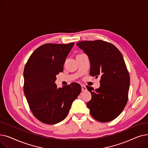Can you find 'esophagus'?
<instances>
[{
	"label": "esophagus",
	"mask_w": 148,
	"mask_h": 148,
	"mask_svg": "<svg viewBox=\"0 0 148 148\" xmlns=\"http://www.w3.org/2000/svg\"><path fill=\"white\" fill-rule=\"evenodd\" d=\"M81 87H82V91H86V90H87L86 87L84 85H83V84H82V85H81Z\"/></svg>",
	"instance_id": "esophagus-1"
}]
</instances>
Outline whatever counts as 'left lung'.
I'll use <instances>...</instances> for the list:
<instances>
[{
    "label": "left lung",
    "mask_w": 148,
    "mask_h": 148,
    "mask_svg": "<svg viewBox=\"0 0 148 148\" xmlns=\"http://www.w3.org/2000/svg\"><path fill=\"white\" fill-rule=\"evenodd\" d=\"M77 45L89 59L90 75L101 76L98 89L86 86L92 94L87 103L90 114L101 122L113 121L128 101L130 79L123 56L114 45L101 40L81 41Z\"/></svg>",
    "instance_id": "8db88e82"
}]
</instances>
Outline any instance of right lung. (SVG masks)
<instances>
[{
	"label": "right lung",
	"instance_id": "right-lung-1",
	"mask_svg": "<svg viewBox=\"0 0 148 148\" xmlns=\"http://www.w3.org/2000/svg\"><path fill=\"white\" fill-rule=\"evenodd\" d=\"M74 43L46 44L36 49L24 69V93L31 112L39 121L56 124L63 121L74 101L81 92L76 83L57 88L56 75Z\"/></svg>",
	"mask_w": 148,
	"mask_h": 148
}]
</instances>
